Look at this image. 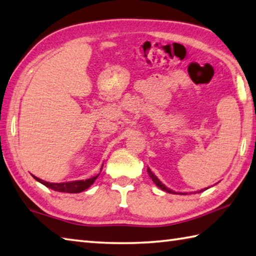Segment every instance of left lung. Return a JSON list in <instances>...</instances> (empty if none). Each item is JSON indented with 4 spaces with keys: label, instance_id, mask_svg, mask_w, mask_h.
Returning a JSON list of instances; mask_svg holds the SVG:
<instances>
[{
    "label": "left lung",
    "instance_id": "1",
    "mask_svg": "<svg viewBox=\"0 0 256 256\" xmlns=\"http://www.w3.org/2000/svg\"><path fill=\"white\" fill-rule=\"evenodd\" d=\"M147 172H148V175H149V177H150L152 178V182H155V184L159 187V188H160V190H164V192H170V194H176V192H174V190H170V188H168V187H166L165 185H164L162 184V182H160V180H158V178L156 177V175H154V174H152V172L150 170V168H147ZM207 188H208V187H207ZM207 188H205V190H207ZM205 190H200L198 192H204Z\"/></svg>",
    "mask_w": 256,
    "mask_h": 256
}]
</instances>
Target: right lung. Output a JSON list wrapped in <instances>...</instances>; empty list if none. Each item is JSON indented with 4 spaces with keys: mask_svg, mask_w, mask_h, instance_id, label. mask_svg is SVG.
Here are the masks:
<instances>
[{
    "mask_svg": "<svg viewBox=\"0 0 256 256\" xmlns=\"http://www.w3.org/2000/svg\"><path fill=\"white\" fill-rule=\"evenodd\" d=\"M102 166H101V170H102ZM98 176H99V174L97 176H94L86 180H74V182H49L42 180H40V178H38L36 176H33V177L36 178V180L41 182V184H43L46 187L51 188V190H53L62 192H70V194H72V192H81L86 190V188H89L91 185L94 184Z\"/></svg>",
    "mask_w": 256,
    "mask_h": 256,
    "instance_id": "add662e5",
    "label": "right lung"
}]
</instances>
